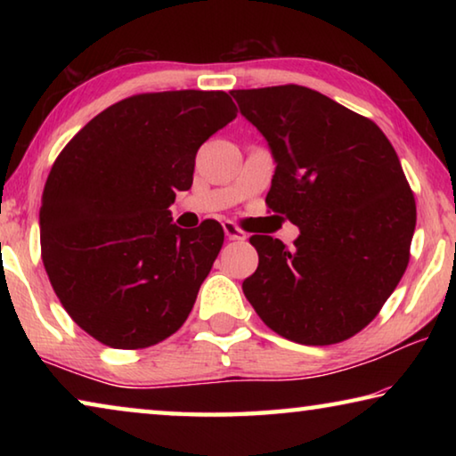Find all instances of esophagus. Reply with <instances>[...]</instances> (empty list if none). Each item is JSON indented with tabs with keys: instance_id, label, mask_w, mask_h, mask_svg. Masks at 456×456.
Wrapping results in <instances>:
<instances>
[{
	"instance_id": "1",
	"label": "esophagus",
	"mask_w": 456,
	"mask_h": 456,
	"mask_svg": "<svg viewBox=\"0 0 456 456\" xmlns=\"http://www.w3.org/2000/svg\"><path fill=\"white\" fill-rule=\"evenodd\" d=\"M223 231H225V235L229 241H245V231L241 227H237L233 221H225L223 223Z\"/></svg>"
}]
</instances>
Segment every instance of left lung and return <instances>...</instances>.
Wrapping results in <instances>:
<instances>
[{"mask_svg": "<svg viewBox=\"0 0 456 456\" xmlns=\"http://www.w3.org/2000/svg\"><path fill=\"white\" fill-rule=\"evenodd\" d=\"M231 96L277 163L267 207L299 227L291 249L249 239L259 265L245 297L291 342H344L376 318L411 259L416 203L395 146L370 118L297 84Z\"/></svg>", "mask_w": 456, "mask_h": 456, "instance_id": "8db88e82", "label": "left lung"}]
</instances>
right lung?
Listing matches in <instances>:
<instances>
[{
    "label": "right lung",
    "mask_w": 456,
    "mask_h": 456,
    "mask_svg": "<svg viewBox=\"0 0 456 456\" xmlns=\"http://www.w3.org/2000/svg\"><path fill=\"white\" fill-rule=\"evenodd\" d=\"M237 108L221 90L128 96L92 118L45 181L40 241L64 310L100 344L141 350L179 330L217 259L223 227L173 225L195 157Z\"/></svg>",
    "instance_id": "1"
}]
</instances>
